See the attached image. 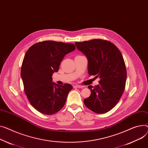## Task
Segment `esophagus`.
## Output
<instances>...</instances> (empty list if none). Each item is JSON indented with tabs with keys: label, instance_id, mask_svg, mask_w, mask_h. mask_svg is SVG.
Segmentation results:
<instances>
[{
	"label": "esophagus",
	"instance_id": "1",
	"mask_svg": "<svg viewBox=\"0 0 148 148\" xmlns=\"http://www.w3.org/2000/svg\"><path fill=\"white\" fill-rule=\"evenodd\" d=\"M74 88H83L84 87L83 86H80V85H75L73 86Z\"/></svg>",
	"mask_w": 148,
	"mask_h": 148
}]
</instances>
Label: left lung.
Here are the masks:
<instances>
[{
    "mask_svg": "<svg viewBox=\"0 0 148 148\" xmlns=\"http://www.w3.org/2000/svg\"><path fill=\"white\" fill-rule=\"evenodd\" d=\"M75 45L87 58L88 74L101 79L98 85L88 86L91 95L84 99L85 105L97 114L110 111L119 102L127 79L120 51L111 42L101 39L75 42Z\"/></svg>",
    "mask_w": 148,
    "mask_h": 148,
    "instance_id": "left-lung-1",
    "label": "left lung"
}]
</instances>
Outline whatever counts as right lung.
I'll return each mask as SVG.
<instances>
[{"label":"right lung","instance_id":"1","mask_svg":"<svg viewBox=\"0 0 148 148\" xmlns=\"http://www.w3.org/2000/svg\"><path fill=\"white\" fill-rule=\"evenodd\" d=\"M75 49L72 43L44 41L27 51L21 70L24 92L29 103L40 113L52 115L64 106L73 86L55 83L52 76L58 71L65 55Z\"/></svg>","mask_w":148,"mask_h":148}]
</instances>
